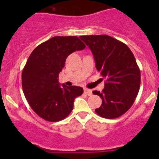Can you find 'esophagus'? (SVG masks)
<instances>
[{
    "label": "esophagus",
    "instance_id": "esophagus-1",
    "mask_svg": "<svg viewBox=\"0 0 159 159\" xmlns=\"http://www.w3.org/2000/svg\"><path fill=\"white\" fill-rule=\"evenodd\" d=\"M84 92L85 93V94H87V95H89V96L92 95V91H91V89H84Z\"/></svg>",
    "mask_w": 159,
    "mask_h": 159
}]
</instances>
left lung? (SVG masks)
<instances>
[{
    "label": "left lung",
    "mask_w": 159,
    "mask_h": 159,
    "mask_svg": "<svg viewBox=\"0 0 159 159\" xmlns=\"http://www.w3.org/2000/svg\"><path fill=\"white\" fill-rule=\"evenodd\" d=\"M80 38L91 49L97 70L106 78L102 92H92L102 99L96 113L108 119L118 118L131 108L140 88V69L134 54L125 44L108 35Z\"/></svg>",
    "instance_id": "obj_1"
}]
</instances>
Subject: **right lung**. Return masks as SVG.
<instances>
[{"label": "right lung", "instance_id": "obj_1", "mask_svg": "<svg viewBox=\"0 0 159 159\" xmlns=\"http://www.w3.org/2000/svg\"><path fill=\"white\" fill-rule=\"evenodd\" d=\"M76 36H56L36 48L22 71V89L34 111L43 119L58 121L73 109L75 98L83 89L58 82V75L69 54L85 48Z\"/></svg>", "mask_w": 159, "mask_h": 159}]
</instances>
